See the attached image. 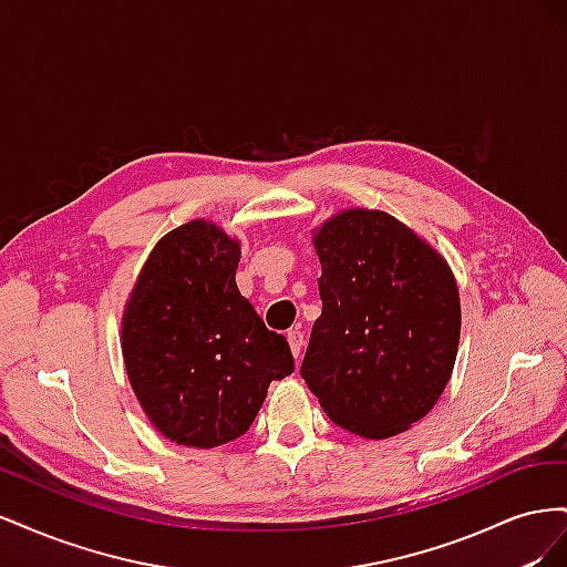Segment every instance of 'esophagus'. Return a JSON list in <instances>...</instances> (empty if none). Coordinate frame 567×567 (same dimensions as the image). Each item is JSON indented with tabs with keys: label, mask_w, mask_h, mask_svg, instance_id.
<instances>
[{
	"label": "esophagus",
	"mask_w": 567,
	"mask_h": 567,
	"mask_svg": "<svg viewBox=\"0 0 567 567\" xmlns=\"http://www.w3.org/2000/svg\"><path fill=\"white\" fill-rule=\"evenodd\" d=\"M286 340H288V346H290V352H293V357L298 359V357H300V350H302V346H305V336H302L298 329H293V331L286 333Z\"/></svg>",
	"instance_id": "34e87169"
}]
</instances>
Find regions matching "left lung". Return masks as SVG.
Listing matches in <instances>:
<instances>
[{"label":"left lung","instance_id":"obj_1","mask_svg":"<svg viewBox=\"0 0 567 567\" xmlns=\"http://www.w3.org/2000/svg\"><path fill=\"white\" fill-rule=\"evenodd\" d=\"M312 244L321 317L302 379L336 425L369 440L400 435L450 383L461 333L454 274L435 248L381 210H342Z\"/></svg>","mask_w":567,"mask_h":567}]
</instances>
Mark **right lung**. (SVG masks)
<instances>
[{
	"label": "right lung",
	"instance_id": "add662e5",
	"mask_svg": "<svg viewBox=\"0 0 567 567\" xmlns=\"http://www.w3.org/2000/svg\"><path fill=\"white\" fill-rule=\"evenodd\" d=\"M238 238L186 221L151 250L125 305L130 385L148 421L184 447L241 437L269 383L296 367L286 338L238 293Z\"/></svg>",
	"mask_w": 567,
	"mask_h": 567
}]
</instances>
